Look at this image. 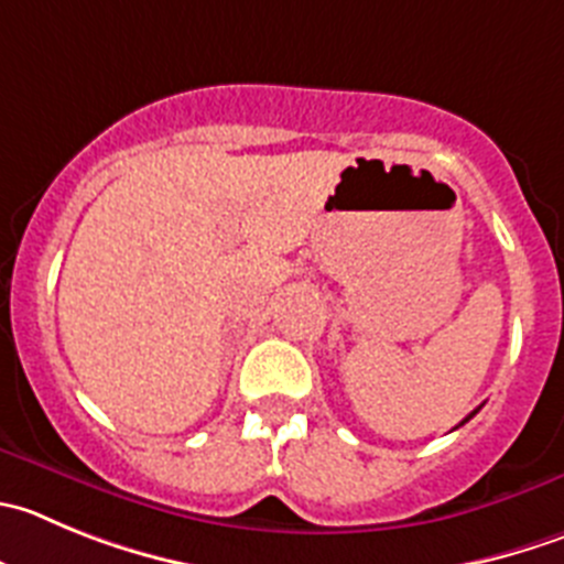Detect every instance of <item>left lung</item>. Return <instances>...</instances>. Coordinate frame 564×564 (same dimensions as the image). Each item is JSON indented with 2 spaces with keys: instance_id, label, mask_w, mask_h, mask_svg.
Segmentation results:
<instances>
[{
  "instance_id": "8db88e82",
  "label": "left lung",
  "mask_w": 564,
  "mask_h": 564,
  "mask_svg": "<svg viewBox=\"0 0 564 564\" xmlns=\"http://www.w3.org/2000/svg\"><path fill=\"white\" fill-rule=\"evenodd\" d=\"M476 412H479V410H474V412H470V415H468V417H465V421H463V423H468V421H470V417H474V415H476Z\"/></svg>"
}]
</instances>
